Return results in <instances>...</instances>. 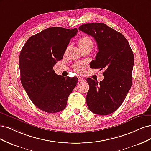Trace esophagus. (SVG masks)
<instances>
[{"instance_id": "1", "label": "esophagus", "mask_w": 151, "mask_h": 151, "mask_svg": "<svg viewBox=\"0 0 151 151\" xmlns=\"http://www.w3.org/2000/svg\"><path fill=\"white\" fill-rule=\"evenodd\" d=\"M77 78H78V81H84V79L82 78V77H77Z\"/></svg>"}]
</instances>
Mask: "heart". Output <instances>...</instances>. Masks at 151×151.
<instances>
[{
    "label": "heart",
    "instance_id": "heart-1",
    "mask_svg": "<svg viewBox=\"0 0 151 151\" xmlns=\"http://www.w3.org/2000/svg\"><path fill=\"white\" fill-rule=\"evenodd\" d=\"M77 43H78V46L81 51L86 49H89L91 50L94 45L93 39L88 36H81L77 41ZM72 67L76 72L82 73L84 71L85 68L86 67V63L83 62H77L74 63Z\"/></svg>",
    "mask_w": 151,
    "mask_h": 151
}]
</instances>
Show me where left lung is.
Returning a JSON list of instances; mask_svg holds the SVG:
<instances>
[{
  "mask_svg": "<svg viewBox=\"0 0 151 151\" xmlns=\"http://www.w3.org/2000/svg\"><path fill=\"white\" fill-rule=\"evenodd\" d=\"M79 30L93 36L98 45V52L90 67L104 70L99 83L86 79L89 86L87 105L94 113L109 115L121 106L131 88L133 52L124 36L102 22L81 25Z\"/></svg>",
  "mask_w": 151,
  "mask_h": 151,
  "instance_id": "obj_1",
  "label": "left lung"
}]
</instances>
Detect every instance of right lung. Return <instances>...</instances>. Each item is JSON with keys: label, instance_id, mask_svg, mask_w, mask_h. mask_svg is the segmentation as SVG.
I'll return each instance as SVG.
<instances>
[{"label": "right lung", "instance_id": "right-lung-1", "mask_svg": "<svg viewBox=\"0 0 151 151\" xmlns=\"http://www.w3.org/2000/svg\"><path fill=\"white\" fill-rule=\"evenodd\" d=\"M77 29L52 27L27 40L19 55L21 82L31 101L49 113L62 111L68 96L77 84L76 77L57 75L53 69L63 58Z\"/></svg>", "mask_w": 151, "mask_h": 151}]
</instances>
